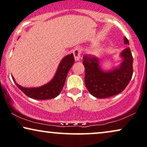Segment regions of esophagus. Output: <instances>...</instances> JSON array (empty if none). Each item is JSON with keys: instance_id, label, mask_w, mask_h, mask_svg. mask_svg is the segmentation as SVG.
Here are the masks:
<instances>
[{"instance_id": "34e87169", "label": "esophagus", "mask_w": 147, "mask_h": 147, "mask_svg": "<svg viewBox=\"0 0 147 147\" xmlns=\"http://www.w3.org/2000/svg\"><path fill=\"white\" fill-rule=\"evenodd\" d=\"M81 50L79 47H77L73 51L74 57H75V60L76 62L79 61L80 60V58H81Z\"/></svg>"}]
</instances>
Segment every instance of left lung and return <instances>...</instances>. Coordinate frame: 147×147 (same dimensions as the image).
<instances>
[{
  "label": "left lung",
  "instance_id": "obj_1",
  "mask_svg": "<svg viewBox=\"0 0 147 147\" xmlns=\"http://www.w3.org/2000/svg\"><path fill=\"white\" fill-rule=\"evenodd\" d=\"M124 43L129 45L126 37H124ZM119 56L122 59L120 64L108 70L102 69L101 61L97 57L83 56L85 84L93 96L109 98L123 92L127 87L133 74V57L130 49L125 48Z\"/></svg>",
  "mask_w": 147,
  "mask_h": 147
}]
</instances>
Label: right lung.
Listing matches in <instances>:
<instances>
[{
	"label": "right lung",
	"mask_w": 147,
	"mask_h": 147,
	"mask_svg": "<svg viewBox=\"0 0 147 147\" xmlns=\"http://www.w3.org/2000/svg\"><path fill=\"white\" fill-rule=\"evenodd\" d=\"M75 62L73 53L66 55L62 58L55 72L54 77L49 82L38 87H24L16 83L12 76L15 84L28 97L36 100H47L57 97L60 94L68 72Z\"/></svg>",
	"instance_id": "right-lung-1"
}]
</instances>
